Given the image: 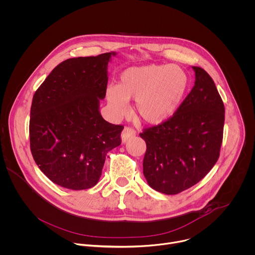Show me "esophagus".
Returning a JSON list of instances; mask_svg holds the SVG:
<instances>
[{"label": "esophagus", "mask_w": 255, "mask_h": 255, "mask_svg": "<svg viewBox=\"0 0 255 255\" xmlns=\"http://www.w3.org/2000/svg\"><path fill=\"white\" fill-rule=\"evenodd\" d=\"M135 136V130L132 128H124L122 133H121V141L122 143H126L130 138Z\"/></svg>", "instance_id": "1"}]
</instances>
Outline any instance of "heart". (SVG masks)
Instances as JSON below:
<instances>
[{"label": "heart", "mask_w": 255, "mask_h": 255, "mask_svg": "<svg viewBox=\"0 0 255 255\" xmlns=\"http://www.w3.org/2000/svg\"><path fill=\"white\" fill-rule=\"evenodd\" d=\"M189 85L187 73L175 64L133 66L122 72L119 84H110L106 99L116 115H123L128 100H135V112L148 125L167 122L180 108Z\"/></svg>", "instance_id": "heart-1"}]
</instances>
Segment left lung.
Segmentation results:
<instances>
[{
    "instance_id": "obj_1",
    "label": "left lung",
    "mask_w": 255,
    "mask_h": 255,
    "mask_svg": "<svg viewBox=\"0 0 255 255\" xmlns=\"http://www.w3.org/2000/svg\"><path fill=\"white\" fill-rule=\"evenodd\" d=\"M195 85L167 122L145 129L143 174L148 185L165 195L199 183L215 166L223 141L225 106L209 73L199 66Z\"/></svg>"
}]
</instances>
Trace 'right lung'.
Instances as JSON below:
<instances>
[{"label": "right lung", "instance_id": "1", "mask_svg": "<svg viewBox=\"0 0 255 255\" xmlns=\"http://www.w3.org/2000/svg\"><path fill=\"white\" fill-rule=\"evenodd\" d=\"M116 52L59 63L35 91L29 119L30 151L40 171L69 190L94 187L106 154L121 144L123 126L100 114L108 63Z\"/></svg>", "mask_w": 255, "mask_h": 255}]
</instances>
